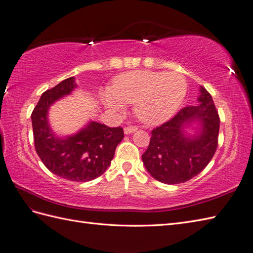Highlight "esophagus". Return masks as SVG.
<instances>
[{
	"label": "esophagus",
	"instance_id": "1",
	"mask_svg": "<svg viewBox=\"0 0 253 253\" xmlns=\"http://www.w3.org/2000/svg\"><path fill=\"white\" fill-rule=\"evenodd\" d=\"M134 131H137V127H134V126H128V127L124 128V133L125 134H130Z\"/></svg>",
	"mask_w": 253,
	"mask_h": 253
}]
</instances>
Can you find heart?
Wrapping results in <instances>:
<instances>
[{"instance_id": "obj_1", "label": "heart", "mask_w": 253, "mask_h": 253, "mask_svg": "<svg viewBox=\"0 0 253 253\" xmlns=\"http://www.w3.org/2000/svg\"><path fill=\"white\" fill-rule=\"evenodd\" d=\"M186 93V81L177 72L131 71L114 79L101 101L110 111L121 113L125 103H134V114L146 125L171 119Z\"/></svg>"}]
</instances>
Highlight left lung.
<instances>
[{
    "label": "left lung",
    "mask_w": 253,
    "mask_h": 253,
    "mask_svg": "<svg viewBox=\"0 0 253 253\" xmlns=\"http://www.w3.org/2000/svg\"><path fill=\"white\" fill-rule=\"evenodd\" d=\"M197 102L182 109L173 119L152 130L142 161L148 172L162 183L189 181L214 155L220 119L212 97L202 86Z\"/></svg>",
    "instance_id": "1"
}]
</instances>
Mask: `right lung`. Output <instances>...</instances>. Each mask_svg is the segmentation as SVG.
Wrapping results in <instances>:
<instances>
[{
    "mask_svg": "<svg viewBox=\"0 0 253 253\" xmlns=\"http://www.w3.org/2000/svg\"><path fill=\"white\" fill-rule=\"evenodd\" d=\"M76 88L72 76L43 92L31 114L33 137L37 153L49 171L70 181L87 182L100 177L111 165L124 131L121 127L93 121L68 136L52 130L48 120L50 107Z\"/></svg>",
    "mask_w": 253,
    "mask_h": 253,
    "instance_id": "1",
    "label": "right lung"
}]
</instances>
